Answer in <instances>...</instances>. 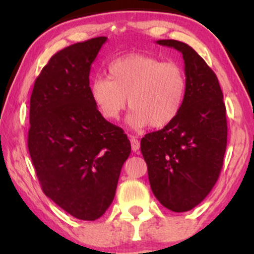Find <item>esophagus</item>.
I'll return each mask as SVG.
<instances>
[{"label":"esophagus","mask_w":254,"mask_h":254,"mask_svg":"<svg viewBox=\"0 0 254 254\" xmlns=\"http://www.w3.org/2000/svg\"><path fill=\"white\" fill-rule=\"evenodd\" d=\"M129 138H130V142H131V148H132L133 151H137L139 149V141L136 138L135 136H131L129 135Z\"/></svg>","instance_id":"obj_1"}]
</instances>
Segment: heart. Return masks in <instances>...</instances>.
Instances as JSON below:
<instances>
[{
	"label": "heart",
	"mask_w": 254,
	"mask_h": 254,
	"mask_svg": "<svg viewBox=\"0 0 254 254\" xmlns=\"http://www.w3.org/2000/svg\"><path fill=\"white\" fill-rule=\"evenodd\" d=\"M188 80L176 62H162L145 54H130L110 63L107 78L89 84L93 104L106 121L115 122L127 107L135 129H162L178 117L185 103Z\"/></svg>",
	"instance_id": "heart-1"
}]
</instances>
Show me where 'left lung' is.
<instances>
[{
  "label": "left lung",
  "mask_w": 254,
  "mask_h": 254,
  "mask_svg": "<svg viewBox=\"0 0 254 254\" xmlns=\"http://www.w3.org/2000/svg\"><path fill=\"white\" fill-rule=\"evenodd\" d=\"M156 43L182 52L188 89L178 117L147 133L141 151L154 196L165 208L184 212L208 196L222 170L226 106L217 76L191 46L173 39Z\"/></svg>",
  "instance_id": "1"
}]
</instances>
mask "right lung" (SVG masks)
I'll list each match as a JSON object with an SVG mask.
<instances>
[{"label":"right lung","mask_w":254,"mask_h":254,"mask_svg":"<svg viewBox=\"0 0 254 254\" xmlns=\"http://www.w3.org/2000/svg\"><path fill=\"white\" fill-rule=\"evenodd\" d=\"M106 40L93 38L55 54L30 101L28 151L42 190L83 221L109 209L131 153L123 129L107 122L89 95L90 65Z\"/></svg>","instance_id":"1"}]
</instances>
